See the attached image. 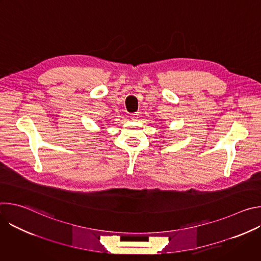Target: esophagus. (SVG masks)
I'll use <instances>...</instances> for the list:
<instances>
[{"label": "esophagus", "instance_id": "1", "mask_svg": "<svg viewBox=\"0 0 261 261\" xmlns=\"http://www.w3.org/2000/svg\"><path fill=\"white\" fill-rule=\"evenodd\" d=\"M137 118H138V114L135 113V114H132V115H131V119H132V120H136Z\"/></svg>", "mask_w": 261, "mask_h": 261}]
</instances>
